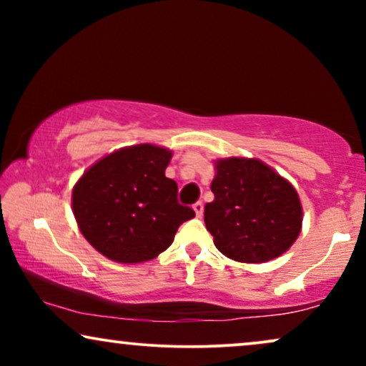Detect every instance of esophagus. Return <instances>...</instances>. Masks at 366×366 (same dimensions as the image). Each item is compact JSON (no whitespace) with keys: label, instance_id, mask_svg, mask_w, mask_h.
<instances>
[{"label":"esophagus","instance_id":"34e87169","mask_svg":"<svg viewBox=\"0 0 366 366\" xmlns=\"http://www.w3.org/2000/svg\"><path fill=\"white\" fill-rule=\"evenodd\" d=\"M193 209H194V213H197L198 218L203 217V203H202V202L194 203V204H193Z\"/></svg>","mask_w":366,"mask_h":366}]
</instances>
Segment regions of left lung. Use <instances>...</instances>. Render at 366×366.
<instances>
[{
	"instance_id": "8db88e82",
	"label": "left lung",
	"mask_w": 366,
	"mask_h": 366,
	"mask_svg": "<svg viewBox=\"0 0 366 366\" xmlns=\"http://www.w3.org/2000/svg\"><path fill=\"white\" fill-rule=\"evenodd\" d=\"M212 192L204 224L224 257L264 263L298 238L303 217L297 192L258 159H219Z\"/></svg>"
}]
</instances>
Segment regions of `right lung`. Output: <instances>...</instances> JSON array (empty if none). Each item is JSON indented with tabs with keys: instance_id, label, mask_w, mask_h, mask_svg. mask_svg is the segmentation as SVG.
<instances>
[{
	"instance_id": "1",
	"label": "right lung",
	"mask_w": 366,
	"mask_h": 366,
	"mask_svg": "<svg viewBox=\"0 0 366 366\" xmlns=\"http://www.w3.org/2000/svg\"><path fill=\"white\" fill-rule=\"evenodd\" d=\"M172 152L138 144L94 163L73 189V213L83 237L119 263L153 259L194 217L178 203V184L164 177Z\"/></svg>"
}]
</instances>
